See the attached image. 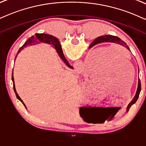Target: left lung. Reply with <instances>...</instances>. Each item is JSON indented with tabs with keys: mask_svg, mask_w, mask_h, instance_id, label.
Returning <instances> with one entry per match:
<instances>
[{
	"mask_svg": "<svg viewBox=\"0 0 146 146\" xmlns=\"http://www.w3.org/2000/svg\"><path fill=\"white\" fill-rule=\"evenodd\" d=\"M94 41L95 44H99V43H102V42H113V43H116V44H119L120 45H122L123 46H124L126 48L129 50V48L128 47V46L127 45V44L125 43L124 41H123L122 40L120 39L119 38H118L117 36H110V35H106V36H100L98 38H97ZM140 92H141V82H140V79L139 78V80H138V87H137V92H136V94L134 98L133 99V100L129 104L127 108V111L128 112L129 110L130 107L132 106L133 104L135 103L136 101L137 100L138 98H139V95Z\"/></svg>",
	"mask_w": 146,
	"mask_h": 146,
	"instance_id": "obj_1",
	"label": "left lung"
}]
</instances>
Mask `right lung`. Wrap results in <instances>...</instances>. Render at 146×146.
Wrapping results in <instances>:
<instances>
[{"instance_id":"add662e5","label":"right lung","mask_w":146,"mask_h":146,"mask_svg":"<svg viewBox=\"0 0 146 146\" xmlns=\"http://www.w3.org/2000/svg\"><path fill=\"white\" fill-rule=\"evenodd\" d=\"M40 42H44V43H48V44L52 43V44H53V45L55 46V49H56L57 53H58V56H60V58H61L62 60H63L64 63L67 64L68 67H71V66H70L69 62H68L67 59H66L65 57H64V56L63 52H62V50L61 48V46H60V44L59 41H58V40L57 39L56 37L51 36V35H49V34H36L35 36H33L31 37V38H29V39L27 40V42H25V44H24L23 45L19 48V51H18L17 53V55L15 56V59H16V57L18 55V54H19V53L22 50L24 49V48L28 46H32L35 44H38V43H39ZM12 81H13V90H14L15 93V94H16L17 98V99H19V100L21 101L22 103H23V105L25 107V108H26V106H25V104L23 102L22 100L20 98V97L18 96L17 93V92H16L15 86V83H14V78H13V73H12Z\"/></svg>"}]
</instances>
